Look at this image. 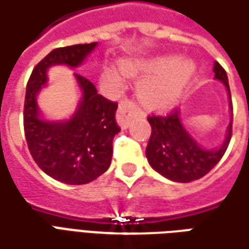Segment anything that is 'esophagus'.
Masks as SVG:
<instances>
[{
  "instance_id": "34e87169",
  "label": "esophagus",
  "mask_w": 249,
  "mask_h": 249,
  "mask_svg": "<svg viewBox=\"0 0 249 249\" xmlns=\"http://www.w3.org/2000/svg\"><path fill=\"white\" fill-rule=\"evenodd\" d=\"M142 114V109L135 105L132 101H123L120 104L119 110H117V114H116V119H117V123L123 128V129H126L129 126L130 121L135 116H139Z\"/></svg>"
}]
</instances>
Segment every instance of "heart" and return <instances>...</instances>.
<instances>
[{
	"mask_svg": "<svg viewBox=\"0 0 249 249\" xmlns=\"http://www.w3.org/2000/svg\"><path fill=\"white\" fill-rule=\"evenodd\" d=\"M121 70L128 76H145L137 85L139 98L148 107L164 109L173 107L185 91L196 74V64L175 55H154L123 60ZM107 79L121 83V76L114 70L107 72Z\"/></svg>",
	"mask_w": 249,
	"mask_h": 249,
	"instance_id": "b5f03b06",
	"label": "heart"
}]
</instances>
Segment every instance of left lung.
<instances>
[{"label": "left lung", "instance_id": "8db88e82", "mask_svg": "<svg viewBox=\"0 0 249 249\" xmlns=\"http://www.w3.org/2000/svg\"><path fill=\"white\" fill-rule=\"evenodd\" d=\"M214 79L225 86L229 98L231 121L222 142L217 147H203L191 136L180 120V112L175 110L166 117L152 116L148 123L152 128L145 156L149 166L168 180L189 183L202 178L220 161L227 151L232 136V102L228 75L220 64H213Z\"/></svg>", "mask_w": 249, "mask_h": 249}]
</instances>
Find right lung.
<instances>
[{
	"mask_svg": "<svg viewBox=\"0 0 249 249\" xmlns=\"http://www.w3.org/2000/svg\"><path fill=\"white\" fill-rule=\"evenodd\" d=\"M98 43L75 44L51 51L32 71L24 105V130L28 148L37 166L66 185H85L107 171L113 154L117 104L98 94L93 83L74 72L79 100L69 119L50 120L40 109L37 97L47 88L53 66L81 67Z\"/></svg>",
	"mask_w": 249,
	"mask_h": 249,
	"instance_id": "add662e5",
	"label": "right lung"
}]
</instances>
